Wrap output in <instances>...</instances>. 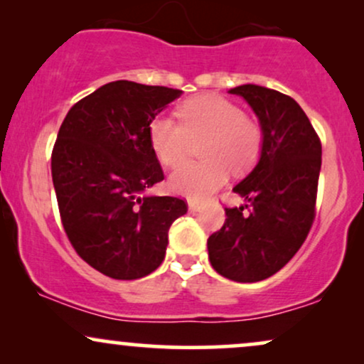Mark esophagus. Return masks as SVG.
Segmentation results:
<instances>
[{"label":"esophagus","mask_w":364,"mask_h":364,"mask_svg":"<svg viewBox=\"0 0 364 364\" xmlns=\"http://www.w3.org/2000/svg\"><path fill=\"white\" fill-rule=\"evenodd\" d=\"M202 209V204H199L197 200H188V210L191 212H199Z\"/></svg>","instance_id":"obj_1"}]
</instances>
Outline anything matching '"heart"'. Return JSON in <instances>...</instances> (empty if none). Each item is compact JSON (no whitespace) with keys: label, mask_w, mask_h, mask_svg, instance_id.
Listing matches in <instances>:
<instances>
[{"label":"heart","mask_w":364,"mask_h":364,"mask_svg":"<svg viewBox=\"0 0 364 364\" xmlns=\"http://www.w3.org/2000/svg\"><path fill=\"white\" fill-rule=\"evenodd\" d=\"M177 120L160 115L150 122L149 141L154 154L165 165H176L186 155L191 140L200 141L204 159L178 165L168 178L173 192L191 199H205L223 187L234 173H244L257 162L262 149V132L251 117L228 98L200 93L183 100Z\"/></svg>","instance_id":"b5f03b06"}]
</instances>
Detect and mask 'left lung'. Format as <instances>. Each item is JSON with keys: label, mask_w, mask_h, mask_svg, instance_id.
<instances>
[{"label": "left lung", "mask_w": 364, "mask_h": 364, "mask_svg": "<svg viewBox=\"0 0 364 364\" xmlns=\"http://www.w3.org/2000/svg\"><path fill=\"white\" fill-rule=\"evenodd\" d=\"M229 93L242 97L256 113L262 149L256 167L232 188L249 205L225 209L228 219L207 240V249L220 276L257 282L284 267L308 237L314 220L321 141L294 98L251 83Z\"/></svg>", "instance_id": "1"}]
</instances>
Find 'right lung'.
I'll list each match as a JSON object with an SVG mask.
<instances>
[{
  "label": "right lung",
  "instance_id": "obj_1",
  "mask_svg": "<svg viewBox=\"0 0 364 364\" xmlns=\"http://www.w3.org/2000/svg\"><path fill=\"white\" fill-rule=\"evenodd\" d=\"M181 95L117 80L75 103L60 127L51 177L63 229L78 256L112 279L154 272L168 229L187 212L182 199L149 193L164 181L149 125Z\"/></svg>",
  "mask_w": 364,
  "mask_h": 364
}]
</instances>
